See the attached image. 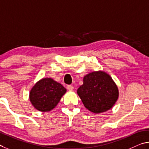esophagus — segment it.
Masks as SVG:
<instances>
[{
  "label": "esophagus",
  "mask_w": 149,
  "mask_h": 149,
  "mask_svg": "<svg viewBox=\"0 0 149 149\" xmlns=\"http://www.w3.org/2000/svg\"><path fill=\"white\" fill-rule=\"evenodd\" d=\"M67 89L69 90V91H72L73 90H74V87H73L72 86H71V85H68L67 86Z\"/></svg>",
  "instance_id": "esophagus-1"
}]
</instances>
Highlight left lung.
I'll use <instances>...</instances> for the list:
<instances>
[{
    "label": "left lung",
    "mask_w": 149,
    "mask_h": 149,
    "mask_svg": "<svg viewBox=\"0 0 149 149\" xmlns=\"http://www.w3.org/2000/svg\"><path fill=\"white\" fill-rule=\"evenodd\" d=\"M83 81L77 93L86 108L100 113L113 107L118 98V90L108 74L103 71L90 72L84 77Z\"/></svg>",
    "instance_id": "1"
}]
</instances>
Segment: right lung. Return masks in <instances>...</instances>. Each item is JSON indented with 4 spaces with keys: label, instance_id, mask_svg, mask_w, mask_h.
<instances>
[{
    "label": "right lung",
    "instance_id": "add662e5",
    "mask_svg": "<svg viewBox=\"0 0 149 149\" xmlns=\"http://www.w3.org/2000/svg\"><path fill=\"white\" fill-rule=\"evenodd\" d=\"M67 90L50 78L39 80L31 89L29 93L31 103L39 111H51L59 102Z\"/></svg>",
    "mask_w": 149,
    "mask_h": 149
}]
</instances>
